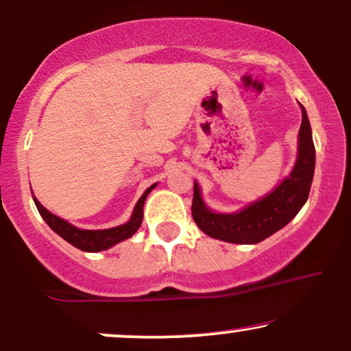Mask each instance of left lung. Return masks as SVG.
Returning a JSON list of instances; mask_svg holds the SVG:
<instances>
[{
    "instance_id": "1",
    "label": "left lung",
    "mask_w": 351,
    "mask_h": 351,
    "mask_svg": "<svg viewBox=\"0 0 351 351\" xmlns=\"http://www.w3.org/2000/svg\"><path fill=\"white\" fill-rule=\"evenodd\" d=\"M302 107L299 131V155L291 176L281 182L270 195L234 214H215L206 208L198 184H193L191 215L206 234L222 241L256 244L271 237L291 222L308 199L315 174V145L306 112Z\"/></svg>"
}]
</instances>
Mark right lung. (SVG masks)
<instances>
[{"mask_svg":"<svg viewBox=\"0 0 351 351\" xmlns=\"http://www.w3.org/2000/svg\"><path fill=\"white\" fill-rule=\"evenodd\" d=\"M156 185V184H155ZM155 185H152L150 189L145 190V193L141 196V199L137 201L136 208H134L132 217L128 223L119 225V227L108 228V230H81L76 228L73 225L65 222L57 215L51 214L46 208H43L40 201L33 198L35 201L38 210H40L41 217L45 219V222L49 225V227L54 230V232L65 239L66 243H70L71 246L81 249L84 252H99L104 251V249H108L114 246V244L123 241V239L131 238L134 233L137 232L138 227L142 225L143 219V203H145L148 193H150L152 189H155Z\"/></svg>","mask_w":351,"mask_h":351,"instance_id":"obj_1","label":"right lung"}]
</instances>
